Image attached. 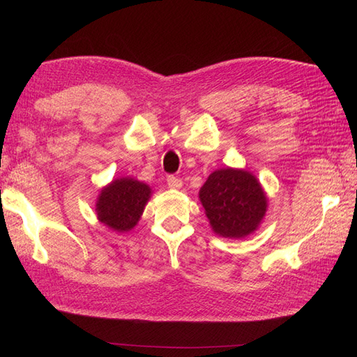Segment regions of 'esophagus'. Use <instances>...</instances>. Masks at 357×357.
<instances>
[{
    "instance_id": "1",
    "label": "esophagus",
    "mask_w": 357,
    "mask_h": 357,
    "mask_svg": "<svg viewBox=\"0 0 357 357\" xmlns=\"http://www.w3.org/2000/svg\"><path fill=\"white\" fill-rule=\"evenodd\" d=\"M167 183H168V186L172 188V189H180L181 185H183L181 178H180V177H176V176H168V177H167Z\"/></svg>"
}]
</instances>
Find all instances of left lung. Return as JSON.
Returning a JSON list of instances; mask_svg holds the SVG:
<instances>
[{
	"instance_id": "8db88e82",
	"label": "left lung",
	"mask_w": 357,
	"mask_h": 357,
	"mask_svg": "<svg viewBox=\"0 0 357 357\" xmlns=\"http://www.w3.org/2000/svg\"><path fill=\"white\" fill-rule=\"evenodd\" d=\"M199 199L215 234L244 238L256 231L266 211L265 192L250 172L214 171L199 190Z\"/></svg>"
}]
</instances>
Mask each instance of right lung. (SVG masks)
I'll list each match as a JSON object with an SVG mask.
<instances>
[{"label": "right lung", "mask_w": 357, "mask_h": 357, "mask_svg": "<svg viewBox=\"0 0 357 357\" xmlns=\"http://www.w3.org/2000/svg\"><path fill=\"white\" fill-rule=\"evenodd\" d=\"M149 198L150 188L144 183L132 178L114 180L101 190L96 214L113 231L125 232L137 225Z\"/></svg>", "instance_id": "obj_1"}]
</instances>
